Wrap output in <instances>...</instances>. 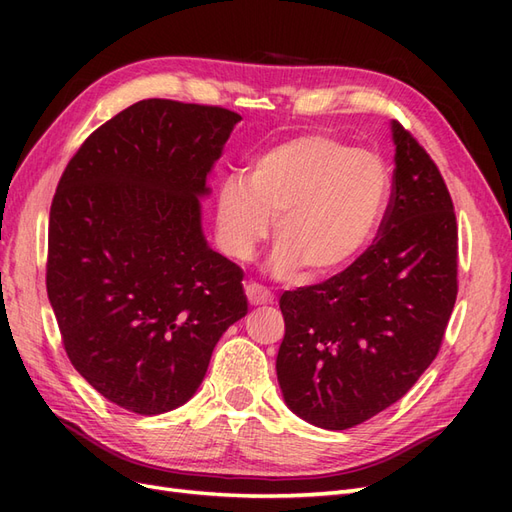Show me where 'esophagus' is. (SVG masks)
Returning <instances> with one entry per match:
<instances>
[{"mask_svg":"<svg viewBox=\"0 0 512 512\" xmlns=\"http://www.w3.org/2000/svg\"><path fill=\"white\" fill-rule=\"evenodd\" d=\"M245 294H247V301L252 305H267L273 301V294L265 286H260L256 282L245 286Z\"/></svg>","mask_w":512,"mask_h":512,"instance_id":"esophagus-1","label":"esophagus"}]
</instances>
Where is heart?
<instances>
[{
  "mask_svg": "<svg viewBox=\"0 0 512 512\" xmlns=\"http://www.w3.org/2000/svg\"><path fill=\"white\" fill-rule=\"evenodd\" d=\"M391 198L389 168L374 151L329 134H301L267 149L247 179L230 175L215 200L222 250L250 260L275 220V275L344 269L376 237Z\"/></svg>",
  "mask_w": 512,
  "mask_h": 512,
  "instance_id": "obj_1",
  "label": "heart"
}]
</instances>
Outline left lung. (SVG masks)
<instances>
[{"instance_id": "1", "label": "left lung", "mask_w": 512, "mask_h": 512, "mask_svg": "<svg viewBox=\"0 0 512 512\" xmlns=\"http://www.w3.org/2000/svg\"><path fill=\"white\" fill-rule=\"evenodd\" d=\"M378 237L327 282L286 290L277 380L288 408L342 431L393 406L438 356L457 299V220L440 170L393 121Z\"/></svg>"}]
</instances>
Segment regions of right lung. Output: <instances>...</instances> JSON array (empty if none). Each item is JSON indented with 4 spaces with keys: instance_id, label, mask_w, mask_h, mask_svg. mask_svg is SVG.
Masks as SVG:
<instances>
[{
    "instance_id": "obj_1",
    "label": "right lung",
    "mask_w": 512,
    "mask_h": 512,
    "mask_svg": "<svg viewBox=\"0 0 512 512\" xmlns=\"http://www.w3.org/2000/svg\"><path fill=\"white\" fill-rule=\"evenodd\" d=\"M239 121L222 106L141 100L89 134L59 179L46 292L61 342L130 412L185 404L247 314L243 271L207 245L198 203Z\"/></svg>"
}]
</instances>
